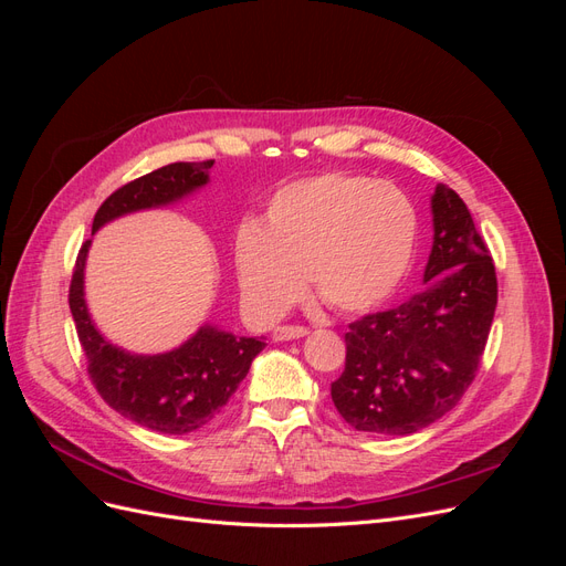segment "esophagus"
<instances>
[{"label": "esophagus", "mask_w": 566, "mask_h": 566, "mask_svg": "<svg viewBox=\"0 0 566 566\" xmlns=\"http://www.w3.org/2000/svg\"><path fill=\"white\" fill-rule=\"evenodd\" d=\"M306 331L304 325H279L276 331H273V339L276 342H285V339H297V337H304Z\"/></svg>", "instance_id": "esophagus-1"}]
</instances>
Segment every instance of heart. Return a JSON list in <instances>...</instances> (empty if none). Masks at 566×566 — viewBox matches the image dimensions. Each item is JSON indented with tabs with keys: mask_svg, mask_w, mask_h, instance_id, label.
Masks as SVG:
<instances>
[{
	"mask_svg": "<svg viewBox=\"0 0 566 566\" xmlns=\"http://www.w3.org/2000/svg\"><path fill=\"white\" fill-rule=\"evenodd\" d=\"M416 243L418 214L401 188L318 175L283 186L260 224L238 229V283L252 310L269 318L300 297L304 279L335 312H368L397 293Z\"/></svg>",
	"mask_w": 566,
	"mask_h": 566,
	"instance_id": "1",
	"label": "heart"
}]
</instances>
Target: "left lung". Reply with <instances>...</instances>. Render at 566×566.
<instances>
[{
  "label": "left lung",
  "instance_id": "obj_1",
  "mask_svg": "<svg viewBox=\"0 0 566 566\" xmlns=\"http://www.w3.org/2000/svg\"><path fill=\"white\" fill-rule=\"evenodd\" d=\"M424 290L394 310L349 323L345 370L331 385L354 430L413 434L462 399L489 339L499 281L493 256L462 198L439 184Z\"/></svg>",
  "mask_w": 566,
  "mask_h": 566
}]
</instances>
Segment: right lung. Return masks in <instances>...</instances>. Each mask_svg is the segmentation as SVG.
<instances>
[{
  "label": "right lung",
  "instance_id": "add662e5",
  "mask_svg": "<svg viewBox=\"0 0 566 566\" xmlns=\"http://www.w3.org/2000/svg\"><path fill=\"white\" fill-rule=\"evenodd\" d=\"M212 165L214 160L172 163L125 184L101 205L92 231L123 214L160 208L193 193L208 184ZM90 245L92 241L80 248L67 304L101 399L119 416L160 434H188L210 424L243 382L252 358L266 347L264 339L235 337L214 325H202L191 339L167 354H129L111 345L96 331L84 302V260Z\"/></svg>",
  "mask_w": 566,
  "mask_h": 566
}]
</instances>
